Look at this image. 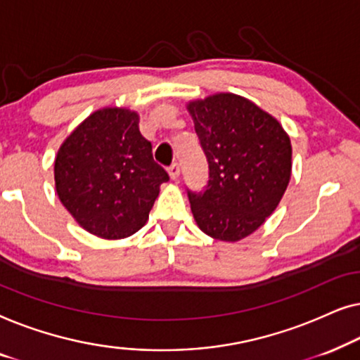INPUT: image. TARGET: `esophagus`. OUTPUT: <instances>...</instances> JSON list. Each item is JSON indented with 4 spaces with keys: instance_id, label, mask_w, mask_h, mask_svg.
<instances>
[{
    "instance_id": "1",
    "label": "esophagus",
    "mask_w": 360,
    "mask_h": 360,
    "mask_svg": "<svg viewBox=\"0 0 360 360\" xmlns=\"http://www.w3.org/2000/svg\"><path fill=\"white\" fill-rule=\"evenodd\" d=\"M167 170H169V175H170L172 180H179V176H180V165L176 164V162H175V164H172Z\"/></svg>"
}]
</instances>
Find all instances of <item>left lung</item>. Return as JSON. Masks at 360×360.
<instances>
[{"label":"left lung","mask_w":360,"mask_h":360,"mask_svg":"<svg viewBox=\"0 0 360 360\" xmlns=\"http://www.w3.org/2000/svg\"><path fill=\"white\" fill-rule=\"evenodd\" d=\"M195 132L208 160L205 191L188 190L198 228L236 243L274 213L292 175V144L280 122L234 93L188 103Z\"/></svg>","instance_id":"1"}]
</instances>
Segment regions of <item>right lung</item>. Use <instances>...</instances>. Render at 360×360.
Instances as JSON below:
<instances>
[{
	"instance_id": "right-lung-1",
	"label": "right lung",
	"mask_w": 360,
	"mask_h": 360,
	"mask_svg": "<svg viewBox=\"0 0 360 360\" xmlns=\"http://www.w3.org/2000/svg\"><path fill=\"white\" fill-rule=\"evenodd\" d=\"M56 190L78 224L103 239H122L146 224L169 174L155 164L139 131V115L103 108L63 141Z\"/></svg>"
}]
</instances>
